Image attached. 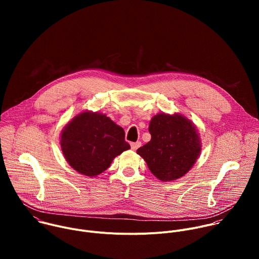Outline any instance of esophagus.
<instances>
[{
  "label": "esophagus",
  "mask_w": 259,
  "mask_h": 259,
  "mask_svg": "<svg viewBox=\"0 0 259 259\" xmlns=\"http://www.w3.org/2000/svg\"><path fill=\"white\" fill-rule=\"evenodd\" d=\"M141 145V142L140 141H136V142H132L131 143V149L133 150V151H136L138 147Z\"/></svg>",
  "instance_id": "34e87169"
}]
</instances>
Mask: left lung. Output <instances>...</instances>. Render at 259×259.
Masks as SVG:
<instances>
[{"instance_id":"obj_1","label":"left lung","mask_w":259,"mask_h":259,"mask_svg":"<svg viewBox=\"0 0 259 259\" xmlns=\"http://www.w3.org/2000/svg\"><path fill=\"white\" fill-rule=\"evenodd\" d=\"M149 131L152 139L136 153L159 180H176L194 167L202 141L196 125L188 117L159 113L152 118Z\"/></svg>"}]
</instances>
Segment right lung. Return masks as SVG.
<instances>
[{
    "label": "right lung",
    "instance_id": "add662e5",
    "mask_svg": "<svg viewBox=\"0 0 259 259\" xmlns=\"http://www.w3.org/2000/svg\"><path fill=\"white\" fill-rule=\"evenodd\" d=\"M59 143L69 166L88 177L101 174L130 149L124 129L105 114L92 110L73 117L61 130Z\"/></svg>",
    "mask_w": 259,
    "mask_h": 259
}]
</instances>
